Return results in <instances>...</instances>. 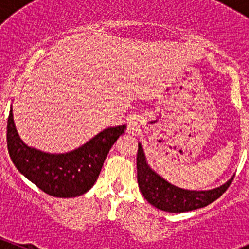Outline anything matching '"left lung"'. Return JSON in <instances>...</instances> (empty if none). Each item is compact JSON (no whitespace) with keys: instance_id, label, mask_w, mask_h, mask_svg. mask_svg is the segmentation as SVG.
I'll use <instances>...</instances> for the list:
<instances>
[{"instance_id":"1","label":"left lung","mask_w":249,"mask_h":249,"mask_svg":"<svg viewBox=\"0 0 249 249\" xmlns=\"http://www.w3.org/2000/svg\"><path fill=\"white\" fill-rule=\"evenodd\" d=\"M137 182L143 196L157 208L166 212L178 213L205 207L222 196L231 184L232 179L222 187L207 192L184 190L170 184L149 169L144 159L143 149L139 144L137 150Z\"/></svg>"}]
</instances>
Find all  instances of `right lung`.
<instances>
[{"label":"right lung","mask_w":249,"mask_h":249,"mask_svg":"<svg viewBox=\"0 0 249 249\" xmlns=\"http://www.w3.org/2000/svg\"><path fill=\"white\" fill-rule=\"evenodd\" d=\"M124 130L125 125L108 127L73 152L48 154L27 147L19 139L11 109L7 122V147L17 169L39 189L52 196L74 197L94 185L110 147Z\"/></svg>","instance_id":"right-lung-1"}]
</instances>
